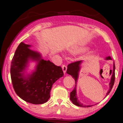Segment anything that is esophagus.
Wrapping results in <instances>:
<instances>
[{"label":"esophagus","instance_id":"obj_1","mask_svg":"<svg viewBox=\"0 0 123 123\" xmlns=\"http://www.w3.org/2000/svg\"><path fill=\"white\" fill-rule=\"evenodd\" d=\"M62 69H63V71L64 73H65L67 71V67L65 65H62Z\"/></svg>","mask_w":123,"mask_h":123}]
</instances>
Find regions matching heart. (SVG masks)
I'll return each instance as SVG.
<instances>
[{"instance_id":"1","label":"heart","mask_w":123,"mask_h":123,"mask_svg":"<svg viewBox=\"0 0 123 123\" xmlns=\"http://www.w3.org/2000/svg\"><path fill=\"white\" fill-rule=\"evenodd\" d=\"M87 49V48L86 47H78V48H76L70 50V52L73 54H77V53H80L82 52H83Z\"/></svg>"}]
</instances>
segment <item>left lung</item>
<instances>
[{"mask_svg":"<svg viewBox=\"0 0 123 123\" xmlns=\"http://www.w3.org/2000/svg\"><path fill=\"white\" fill-rule=\"evenodd\" d=\"M106 60H111L110 56H107L106 58ZM82 60H80V61H77L74 62V63H70L68 65V68H67V73L72 76V77L74 79L75 82V86L74 87V88L73 89V90L70 92V99L72 101V102H73V104L78 106L80 107H91L92 105H83V104L80 103L78 100L77 96V92H76V83L77 82V80L78 78V74L79 71L80 70V65L82 63ZM115 63H114L113 64V72H112V75L111 78V80L110 83H109V86H110V88L108 92H107L106 96H107L110 93L111 91L112 87H113L114 82H115ZM100 70V72H101Z\"/></svg>","mask_w":123,"mask_h":123,"instance_id":"obj_1","label":"left lung"}]
</instances>
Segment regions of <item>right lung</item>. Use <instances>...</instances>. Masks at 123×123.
Here are the masks:
<instances>
[{"label": "right lung", "instance_id": "obj_1", "mask_svg": "<svg viewBox=\"0 0 123 123\" xmlns=\"http://www.w3.org/2000/svg\"><path fill=\"white\" fill-rule=\"evenodd\" d=\"M30 46L22 42L17 48L11 62L12 82L20 98L31 104H43L49 99L52 86L64 73L61 67L42 59L40 53L30 49ZM30 60L38 63L35 71L26 76L24 72Z\"/></svg>", "mask_w": 123, "mask_h": 123}]
</instances>
